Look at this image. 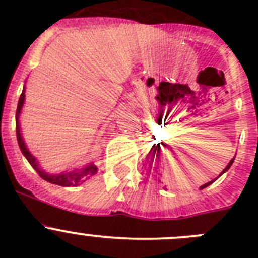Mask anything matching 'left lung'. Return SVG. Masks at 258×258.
<instances>
[{"instance_id": "obj_1", "label": "left lung", "mask_w": 258, "mask_h": 258, "mask_svg": "<svg viewBox=\"0 0 258 258\" xmlns=\"http://www.w3.org/2000/svg\"><path fill=\"white\" fill-rule=\"evenodd\" d=\"M233 161H235V157H233V158H232V160H231V161H230V162H228V165H227V166H226V167H225V170H223V171H222V172H221V173H220V175H218V177H220V176H222V175H223V173H225V172H227V171H228V170H230V167H231V166H232ZM218 177H216L215 179H212V181L207 182V183L202 184V186H201V187H200V189H204V188H206V187H207V186H210V184H211V183H213V182H215V181H216V179H217Z\"/></svg>"}]
</instances>
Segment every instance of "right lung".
Wrapping results in <instances>:
<instances>
[{
    "label": "right lung",
    "mask_w": 258,
    "mask_h": 258,
    "mask_svg": "<svg viewBox=\"0 0 258 258\" xmlns=\"http://www.w3.org/2000/svg\"><path fill=\"white\" fill-rule=\"evenodd\" d=\"M26 92V87L23 86L22 93L20 96V100H18V105H17V111H16V135H17V141H18V146L21 148V152L23 153V156L26 157V160L30 162V165L32 166L33 168L36 170V172L41 176L45 181L49 182V183L53 184H58V186L62 187H75V186H80L82 184L83 182L87 181L88 178L95 176L97 173L98 168L97 166L95 165L93 162L87 163L86 166L81 168H74L72 171H63V172L59 173H48L43 170L42 167L40 166V162L37 161V158L32 155V153L28 151L27 146L25 144V140H23L22 134H21V126H20V114L21 111H22L23 103H25V95Z\"/></svg>",
    "instance_id": "obj_1"
}]
</instances>
